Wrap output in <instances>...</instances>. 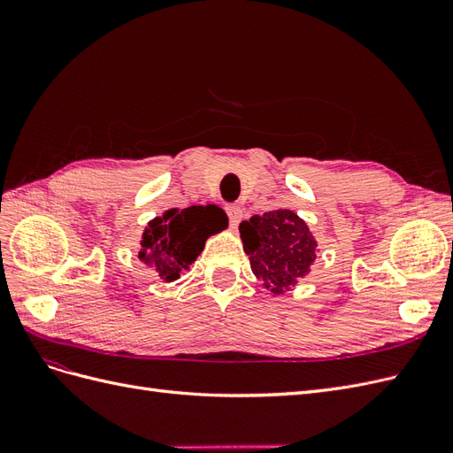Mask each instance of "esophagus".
I'll list each match as a JSON object with an SVG mask.
<instances>
[{
	"label": "esophagus",
	"mask_w": 453,
	"mask_h": 453,
	"mask_svg": "<svg viewBox=\"0 0 453 453\" xmlns=\"http://www.w3.org/2000/svg\"><path fill=\"white\" fill-rule=\"evenodd\" d=\"M226 215H228V219H230V225L236 226V225L242 221V217H243L242 205H236V203L226 205Z\"/></svg>",
	"instance_id": "esophagus-1"
}]
</instances>
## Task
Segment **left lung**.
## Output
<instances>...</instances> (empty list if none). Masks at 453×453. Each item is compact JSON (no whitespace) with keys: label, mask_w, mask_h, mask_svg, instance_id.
Listing matches in <instances>:
<instances>
[{"label":"left lung","mask_w":453,"mask_h":453,"mask_svg":"<svg viewBox=\"0 0 453 453\" xmlns=\"http://www.w3.org/2000/svg\"><path fill=\"white\" fill-rule=\"evenodd\" d=\"M243 251L251 270L273 295L291 291L300 278L308 276L318 255V242L308 225L291 210H273L242 221Z\"/></svg>","instance_id":"8db88e82"}]
</instances>
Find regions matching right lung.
<instances>
[{
	"mask_svg": "<svg viewBox=\"0 0 453 453\" xmlns=\"http://www.w3.org/2000/svg\"><path fill=\"white\" fill-rule=\"evenodd\" d=\"M226 226V213L213 203L168 210L143 230L140 260L164 281H175L202 253L205 240Z\"/></svg>",
	"mask_w": 453,
	"mask_h": 453,
	"instance_id": "add662e5",
	"label": "right lung"
}]
</instances>
